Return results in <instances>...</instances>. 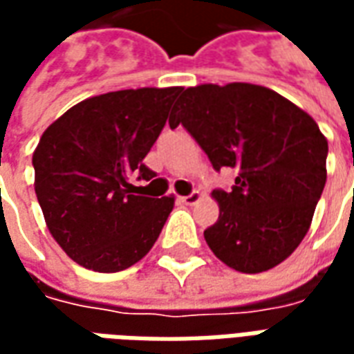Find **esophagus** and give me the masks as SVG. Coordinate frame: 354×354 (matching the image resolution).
<instances>
[{
    "instance_id": "1",
    "label": "esophagus",
    "mask_w": 354,
    "mask_h": 354,
    "mask_svg": "<svg viewBox=\"0 0 354 354\" xmlns=\"http://www.w3.org/2000/svg\"><path fill=\"white\" fill-rule=\"evenodd\" d=\"M180 201L184 203V205H195V203H199L201 201V193L199 192H193L189 195H182Z\"/></svg>"
}]
</instances>
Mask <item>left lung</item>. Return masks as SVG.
Segmentation results:
<instances>
[{
	"label": "left lung",
	"instance_id": "left-lung-1",
	"mask_svg": "<svg viewBox=\"0 0 354 354\" xmlns=\"http://www.w3.org/2000/svg\"><path fill=\"white\" fill-rule=\"evenodd\" d=\"M169 124H184L216 170H237L231 192H212L220 216L205 241L216 258L241 273L286 260L326 184L328 140L315 119L261 85L205 83L185 88Z\"/></svg>",
	"mask_w": 354,
	"mask_h": 354
}]
</instances>
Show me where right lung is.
Instances as JSON below:
<instances>
[{
    "label": "right lung",
    "mask_w": 354,
    "mask_h": 354,
    "mask_svg": "<svg viewBox=\"0 0 354 354\" xmlns=\"http://www.w3.org/2000/svg\"><path fill=\"white\" fill-rule=\"evenodd\" d=\"M182 87L115 91L75 104L35 147V195L45 223L75 263L117 273L146 256L174 197L134 195L132 172L151 180L144 157Z\"/></svg>",
    "instance_id": "1"
}]
</instances>
